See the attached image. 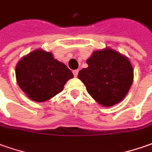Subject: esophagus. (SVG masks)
Returning a JSON list of instances; mask_svg holds the SVG:
<instances>
[{"instance_id":"obj_1","label":"esophagus","mask_w":152,"mask_h":152,"mask_svg":"<svg viewBox=\"0 0 152 152\" xmlns=\"http://www.w3.org/2000/svg\"><path fill=\"white\" fill-rule=\"evenodd\" d=\"M78 72H79L78 70H75V71H73V75H74L75 77H76V76H78Z\"/></svg>"}]
</instances>
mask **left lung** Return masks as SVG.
<instances>
[{
  "instance_id": "obj_1",
  "label": "left lung",
  "mask_w": 152,
  "mask_h": 152,
  "mask_svg": "<svg viewBox=\"0 0 152 152\" xmlns=\"http://www.w3.org/2000/svg\"><path fill=\"white\" fill-rule=\"evenodd\" d=\"M88 67L78 73L87 92L102 106H111L123 100L133 82V67L126 56L106 47L94 51Z\"/></svg>"
}]
</instances>
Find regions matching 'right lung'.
Returning a JSON list of instances; mask_svg holds the SVG:
<instances>
[{"instance_id": "1", "label": "right lung", "mask_w": 152, "mask_h": 152, "mask_svg": "<svg viewBox=\"0 0 152 152\" xmlns=\"http://www.w3.org/2000/svg\"><path fill=\"white\" fill-rule=\"evenodd\" d=\"M15 77L31 100L43 102L60 93L73 74L65 64L54 59L52 53L37 49L20 60Z\"/></svg>"}]
</instances>
